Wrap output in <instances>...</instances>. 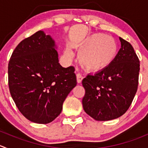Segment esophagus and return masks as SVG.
I'll return each instance as SVG.
<instances>
[{"mask_svg":"<svg viewBox=\"0 0 148 148\" xmlns=\"http://www.w3.org/2000/svg\"><path fill=\"white\" fill-rule=\"evenodd\" d=\"M83 77L81 74H77V81L78 83H81L82 81Z\"/></svg>","mask_w":148,"mask_h":148,"instance_id":"obj_1","label":"esophagus"}]
</instances>
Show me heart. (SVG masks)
<instances>
[{"mask_svg":"<svg viewBox=\"0 0 148 148\" xmlns=\"http://www.w3.org/2000/svg\"><path fill=\"white\" fill-rule=\"evenodd\" d=\"M79 61L89 71H97L107 67L116 58L118 46L115 39L103 34H94L78 44ZM69 58L72 53L69 49L66 51Z\"/></svg>","mask_w":148,"mask_h":148,"instance_id":"b5f03b06","label":"heart"}]
</instances>
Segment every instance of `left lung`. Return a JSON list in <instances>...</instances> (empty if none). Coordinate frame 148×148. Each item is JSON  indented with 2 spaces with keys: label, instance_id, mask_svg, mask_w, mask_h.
I'll use <instances>...</instances> for the list:
<instances>
[{
  "label": "left lung",
  "instance_id": "1",
  "mask_svg": "<svg viewBox=\"0 0 148 148\" xmlns=\"http://www.w3.org/2000/svg\"><path fill=\"white\" fill-rule=\"evenodd\" d=\"M121 48L110 64L82 80L86 114L96 121L119 118L131 106L137 90L140 61L131 44L119 38Z\"/></svg>",
  "mask_w": 148,
  "mask_h": 148
}]
</instances>
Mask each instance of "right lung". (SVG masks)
Here are the masks:
<instances>
[{"instance_id": "add662e5", "label": "right lung", "mask_w": 148, "mask_h": 148, "mask_svg": "<svg viewBox=\"0 0 148 148\" xmlns=\"http://www.w3.org/2000/svg\"><path fill=\"white\" fill-rule=\"evenodd\" d=\"M56 48L53 38L40 30L17 45L8 63L11 97L22 115L37 124L58 117L77 85L75 69L60 65Z\"/></svg>"}]
</instances>
